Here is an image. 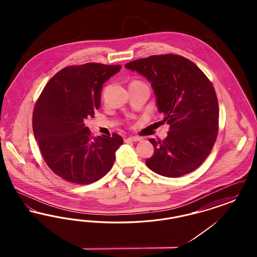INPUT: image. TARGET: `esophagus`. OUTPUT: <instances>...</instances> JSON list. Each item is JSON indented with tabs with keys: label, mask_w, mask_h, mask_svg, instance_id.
I'll return each mask as SVG.
<instances>
[{
	"label": "esophagus",
	"mask_w": 257,
	"mask_h": 257,
	"mask_svg": "<svg viewBox=\"0 0 257 257\" xmlns=\"http://www.w3.org/2000/svg\"><path fill=\"white\" fill-rule=\"evenodd\" d=\"M142 139L139 137H129L125 139V142H140Z\"/></svg>",
	"instance_id": "34e87169"
}]
</instances>
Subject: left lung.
Masks as SVG:
<instances>
[{
  "label": "left lung",
  "mask_w": 257,
  "mask_h": 257,
  "mask_svg": "<svg viewBox=\"0 0 257 257\" xmlns=\"http://www.w3.org/2000/svg\"><path fill=\"white\" fill-rule=\"evenodd\" d=\"M125 67L151 83L158 110L170 125L165 140L149 139L154 154L147 167L166 177L195 171L218 135L219 104L212 83L194 62L172 54L130 61Z\"/></svg>",
  "instance_id": "1"
}]
</instances>
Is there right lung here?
Segmentation results:
<instances>
[{"instance_id":"obj_1","label":"right lung","mask_w":257,"mask_h":257,"mask_svg":"<svg viewBox=\"0 0 257 257\" xmlns=\"http://www.w3.org/2000/svg\"><path fill=\"white\" fill-rule=\"evenodd\" d=\"M120 69L101 63L65 67L51 78L37 101L35 139L50 169L68 182L93 183L113 165L122 138H91L85 119L99 109L104 83Z\"/></svg>"}]
</instances>
